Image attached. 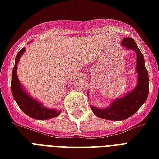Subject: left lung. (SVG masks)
<instances>
[{
    "label": "left lung",
    "mask_w": 159,
    "mask_h": 159,
    "mask_svg": "<svg viewBox=\"0 0 159 159\" xmlns=\"http://www.w3.org/2000/svg\"><path fill=\"white\" fill-rule=\"evenodd\" d=\"M121 44L136 53V71L138 73V83L136 88L121 98L113 101L107 109H98L91 106L95 116L109 120H123L129 118L140 109L147 100L149 93L148 73L145 66V61L136 43L131 38H125Z\"/></svg>",
    "instance_id": "8db88e82"
}]
</instances>
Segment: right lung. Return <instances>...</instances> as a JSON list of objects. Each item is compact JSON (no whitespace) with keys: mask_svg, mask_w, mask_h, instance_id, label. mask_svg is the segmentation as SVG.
Listing matches in <instances>:
<instances>
[{"mask_svg":"<svg viewBox=\"0 0 159 159\" xmlns=\"http://www.w3.org/2000/svg\"><path fill=\"white\" fill-rule=\"evenodd\" d=\"M25 52V48H23L17 53L16 59H15V65H14L12 75H11V93L14 99L17 102V105L27 116H30L31 118L36 120H48V119L56 117L60 115L58 111L55 109H46L38 101L29 97L27 93L23 91L22 87L20 85L19 81L17 76V66L20 57Z\"/></svg>","mask_w":159,"mask_h":159,"instance_id":"add662e5","label":"right lung"}]
</instances>
